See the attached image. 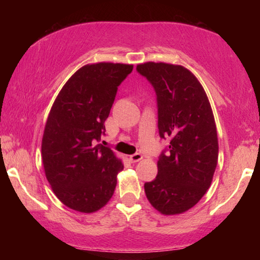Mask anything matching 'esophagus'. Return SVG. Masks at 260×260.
<instances>
[{"label": "esophagus", "mask_w": 260, "mask_h": 260, "mask_svg": "<svg viewBox=\"0 0 260 260\" xmlns=\"http://www.w3.org/2000/svg\"><path fill=\"white\" fill-rule=\"evenodd\" d=\"M142 158H143V156L141 155L140 152H136V153H134V155H132L129 157V159L133 161V162H138V161H140L141 159H142Z\"/></svg>", "instance_id": "1"}]
</instances>
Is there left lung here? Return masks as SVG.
Wrapping results in <instances>:
<instances>
[{
  "label": "left lung",
  "instance_id": "1",
  "mask_svg": "<svg viewBox=\"0 0 260 260\" xmlns=\"http://www.w3.org/2000/svg\"><path fill=\"white\" fill-rule=\"evenodd\" d=\"M157 96L158 129L170 146L157 161L158 174L144 183L150 204L165 215L186 212L204 196L218 162V136L203 87L181 65L148 61L136 67Z\"/></svg>",
  "mask_w": 260,
  "mask_h": 260
}]
</instances>
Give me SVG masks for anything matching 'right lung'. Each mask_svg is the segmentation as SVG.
<instances>
[{"mask_svg": "<svg viewBox=\"0 0 260 260\" xmlns=\"http://www.w3.org/2000/svg\"><path fill=\"white\" fill-rule=\"evenodd\" d=\"M132 71L129 64L85 65L52 104L43 132L42 161L57 199L70 209L95 212L113 195L124 165L98 142L105 133L118 86Z\"/></svg>", "mask_w": 260, "mask_h": 260, "instance_id": "obj_1", "label": "right lung"}]
</instances>
